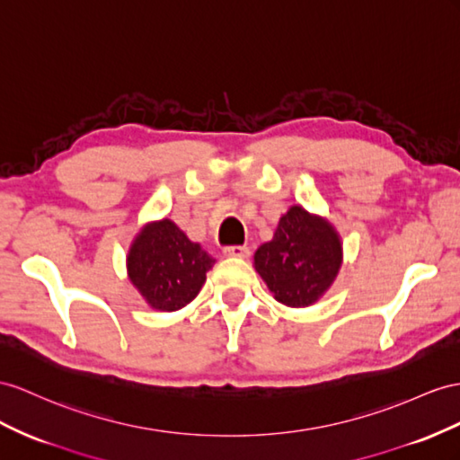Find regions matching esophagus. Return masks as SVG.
<instances>
[{
  "label": "esophagus",
  "instance_id": "obj_1",
  "mask_svg": "<svg viewBox=\"0 0 460 460\" xmlns=\"http://www.w3.org/2000/svg\"><path fill=\"white\" fill-rule=\"evenodd\" d=\"M223 254L234 256V258H246L251 254V249L244 244H233V246H226V249H223Z\"/></svg>",
  "mask_w": 460,
  "mask_h": 460
}]
</instances>
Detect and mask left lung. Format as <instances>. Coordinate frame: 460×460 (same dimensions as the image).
I'll list each match as a JSON object with an SVG mask.
<instances>
[{"instance_id":"1","label":"left lung","mask_w":460,"mask_h":460,"mask_svg":"<svg viewBox=\"0 0 460 460\" xmlns=\"http://www.w3.org/2000/svg\"><path fill=\"white\" fill-rule=\"evenodd\" d=\"M342 244L328 221L293 206L279 219L274 239L254 254V268L274 297L288 307H307L331 288Z\"/></svg>"}]
</instances>
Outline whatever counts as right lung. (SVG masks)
<instances>
[{"mask_svg": "<svg viewBox=\"0 0 460 460\" xmlns=\"http://www.w3.org/2000/svg\"><path fill=\"white\" fill-rule=\"evenodd\" d=\"M211 264L214 258L169 219L149 223L128 254L129 279L159 311H179L190 303Z\"/></svg>", "mask_w": 460, "mask_h": 460, "instance_id": "right-lung-1", "label": "right lung"}]
</instances>
